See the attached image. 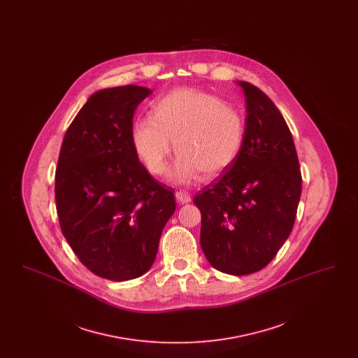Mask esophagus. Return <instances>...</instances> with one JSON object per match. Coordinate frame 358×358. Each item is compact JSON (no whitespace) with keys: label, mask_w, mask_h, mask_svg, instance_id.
I'll return each mask as SVG.
<instances>
[{"label":"esophagus","mask_w":358,"mask_h":358,"mask_svg":"<svg viewBox=\"0 0 358 358\" xmlns=\"http://www.w3.org/2000/svg\"><path fill=\"white\" fill-rule=\"evenodd\" d=\"M176 199H177V201L178 203H181V204H187V203H190V194L185 192V190H177L176 192Z\"/></svg>","instance_id":"34e87169"}]
</instances>
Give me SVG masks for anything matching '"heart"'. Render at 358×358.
<instances>
[{
	"label": "heart",
	"instance_id": "heart-1",
	"mask_svg": "<svg viewBox=\"0 0 358 358\" xmlns=\"http://www.w3.org/2000/svg\"><path fill=\"white\" fill-rule=\"evenodd\" d=\"M153 117L136 120L131 141L149 173L161 176L171 153L178 154L171 177L190 182L210 180L238 159L245 138V120L231 103L197 88H180L154 103Z\"/></svg>",
	"mask_w": 358,
	"mask_h": 358
}]
</instances>
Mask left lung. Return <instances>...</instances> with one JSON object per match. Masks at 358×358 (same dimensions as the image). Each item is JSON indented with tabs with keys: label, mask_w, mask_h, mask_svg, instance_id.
I'll use <instances>...</instances> for the list:
<instances>
[{
	"label": "left lung",
	"mask_w": 358,
	"mask_h": 358,
	"mask_svg": "<svg viewBox=\"0 0 358 358\" xmlns=\"http://www.w3.org/2000/svg\"><path fill=\"white\" fill-rule=\"evenodd\" d=\"M238 85L247 103L243 149L193 203L201 212L200 244L208 262L222 273L248 275L264 268L289 238L302 174L280 111L255 85Z\"/></svg>",
	"instance_id": "left-lung-1"
}]
</instances>
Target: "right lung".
<instances>
[{
    "label": "right lung",
    "mask_w": 358,
    "mask_h": 358,
    "mask_svg": "<svg viewBox=\"0 0 358 358\" xmlns=\"http://www.w3.org/2000/svg\"><path fill=\"white\" fill-rule=\"evenodd\" d=\"M152 91L123 85L95 92L69 124L55 174L59 224L91 273L130 280L150 270L173 189L139 162L131 131L138 104Z\"/></svg>",
    "instance_id": "obj_1"
}]
</instances>
